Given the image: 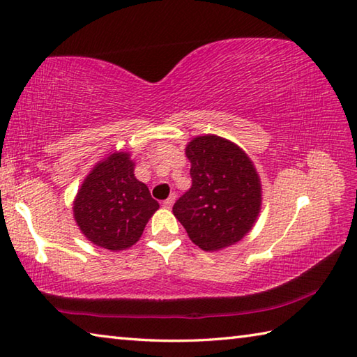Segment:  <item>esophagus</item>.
Segmentation results:
<instances>
[{"mask_svg":"<svg viewBox=\"0 0 357 357\" xmlns=\"http://www.w3.org/2000/svg\"><path fill=\"white\" fill-rule=\"evenodd\" d=\"M174 199H176V195H174V193H173V195L168 197V198L164 201V203H162V206H164L165 209H172V206L174 204Z\"/></svg>","mask_w":357,"mask_h":357,"instance_id":"34e87169","label":"esophagus"}]
</instances>
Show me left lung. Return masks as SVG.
Here are the masks:
<instances>
[{
    "instance_id": "left-lung-1",
    "label": "left lung",
    "mask_w": 357,
    "mask_h": 357,
    "mask_svg": "<svg viewBox=\"0 0 357 357\" xmlns=\"http://www.w3.org/2000/svg\"><path fill=\"white\" fill-rule=\"evenodd\" d=\"M185 156L192 164V187L174 203V217L204 251L242 241L262 204L255 164L241 146L212 134L189 142Z\"/></svg>"
}]
</instances>
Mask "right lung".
Wrapping results in <instances>:
<instances>
[{"label":"right lung","mask_w":357,"mask_h":357,"mask_svg":"<svg viewBox=\"0 0 357 357\" xmlns=\"http://www.w3.org/2000/svg\"><path fill=\"white\" fill-rule=\"evenodd\" d=\"M159 209L148 187L134 176L129 153H112L90 172L73 201V217L87 241L120 251L144 234Z\"/></svg>","instance_id":"add662e5"}]
</instances>
